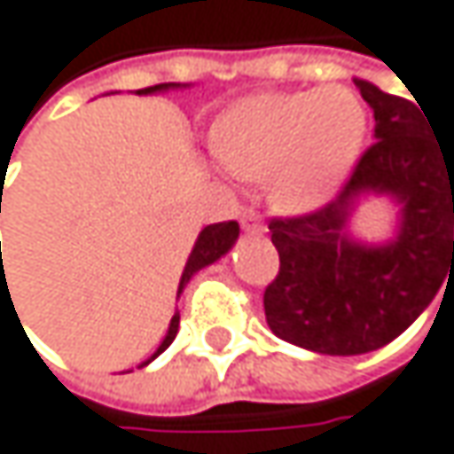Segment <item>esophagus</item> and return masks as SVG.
<instances>
[{"label": "esophagus", "mask_w": 454, "mask_h": 454, "mask_svg": "<svg viewBox=\"0 0 454 454\" xmlns=\"http://www.w3.org/2000/svg\"><path fill=\"white\" fill-rule=\"evenodd\" d=\"M239 223H242V229H245V231H253V234H263V231H266V225H263L261 215H258L253 207H247V209L239 212Z\"/></svg>", "instance_id": "1"}]
</instances>
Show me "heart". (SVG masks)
Wrapping results in <instances>:
<instances>
[{"label": "heart", "instance_id": "b5f03b06", "mask_svg": "<svg viewBox=\"0 0 454 454\" xmlns=\"http://www.w3.org/2000/svg\"><path fill=\"white\" fill-rule=\"evenodd\" d=\"M369 110L347 85L255 93L220 118L212 150L247 183H266L269 201L290 215L323 207L358 164Z\"/></svg>", "mask_w": 454, "mask_h": 454}]
</instances>
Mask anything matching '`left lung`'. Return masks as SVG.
<instances>
[{
    "mask_svg": "<svg viewBox=\"0 0 454 454\" xmlns=\"http://www.w3.org/2000/svg\"><path fill=\"white\" fill-rule=\"evenodd\" d=\"M374 110L377 142L333 201L269 223L279 271L263 290L274 336L320 352L364 355L401 336L454 274V147L428 137L426 113L355 80ZM366 192L399 204V231L385 246L348 237Z\"/></svg>",
    "mask_w": 454,
    "mask_h": 454,
    "instance_id": "1",
    "label": "left lung"
}]
</instances>
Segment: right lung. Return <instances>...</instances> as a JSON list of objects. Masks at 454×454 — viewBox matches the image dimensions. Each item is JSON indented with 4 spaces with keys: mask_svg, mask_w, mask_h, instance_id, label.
I'll list each match as a JSON object with an SVG mask.
<instances>
[{
    "mask_svg": "<svg viewBox=\"0 0 454 454\" xmlns=\"http://www.w3.org/2000/svg\"><path fill=\"white\" fill-rule=\"evenodd\" d=\"M169 88H180V82H160V85H150V88H142L139 93H155V90H169ZM0 204H2V191H0ZM237 237H239V223H237V220H225V223H212V225H207V229L199 234V239H196V245H193L191 255H188V263H185V269H183V279H180L177 296L183 294L185 282H188L199 269H204V266L215 263L220 255L229 253V250L234 247ZM177 328H180V312H175V317H172V323H169V331H167V339L160 341V347L155 349L153 358H158V355L164 352V349L175 341ZM153 358H150V361H153ZM150 361H147V364H150Z\"/></svg>",
    "mask_w": 454,
    "mask_h": 454,
    "instance_id": "add662e5",
    "label": "right lung"
}]
</instances>
